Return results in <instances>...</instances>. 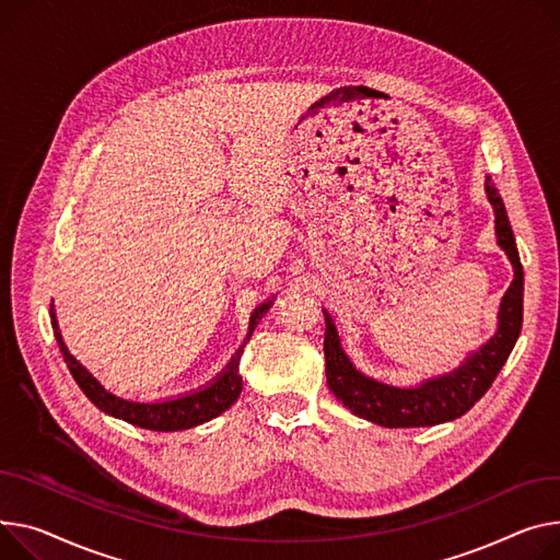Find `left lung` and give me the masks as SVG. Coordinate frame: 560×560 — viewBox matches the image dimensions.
I'll use <instances>...</instances> for the list:
<instances>
[{"instance_id":"8db88e82","label":"left lung","mask_w":560,"mask_h":560,"mask_svg":"<svg viewBox=\"0 0 560 560\" xmlns=\"http://www.w3.org/2000/svg\"><path fill=\"white\" fill-rule=\"evenodd\" d=\"M483 191H487L495 213V238L500 249L511 260L513 281L500 302L495 332L477 351H470L457 369L448 371V374L425 378L412 387H398L371 378L347 355L335 319L326 308H322L326 322V383L335 398L342 400L355 417L383 428H428L455 421L489 392L506 358L511 355L520 328H523L525 275L504 202L491 177L483 182Z\"/></svg>"}]
</instances>
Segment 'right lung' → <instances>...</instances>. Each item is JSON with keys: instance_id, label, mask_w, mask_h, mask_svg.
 Masks as SVG:
<instances>
[{"instance_id": "right-lung-1", "label": "right lung", "mask_w": 560, "mask_h": 560, "mask_svg": "<svg viewBox=\"0 0 560 560\" xmlns=\"http://www.w3.org/2000/svg\"><path fill=\"white\" fill-rule=\"evenodd\" d=\"M272 304H275V296L254 308V313L249 317L247 338L243 340L241 349L232 355L228 366L222 369L211 383H207V385H202V387H198L189 394H179V396H173V398H166V400H153V402L121 398L117 394H112L109 389H105L101 385V381L92 376V371L88 366H83L81 360L73 358L71 351L67 349L54 306H51V328H54L60 353H62V358H65V362L71 371L73 381L79 383L83 394L101 409V412L115 417V419H121L130 425L143 428V430L177 432V430L196 428L200 423H207V421L220 417L222 412H225V409H230L238 400V396L243 392V378H241V371H238L243 349L249 342L256 324L260 322V317H264L270 311Z\"/></svg>"}]
</instances>
